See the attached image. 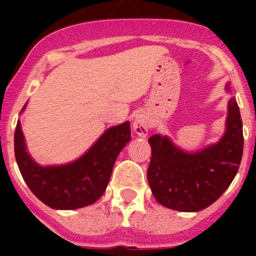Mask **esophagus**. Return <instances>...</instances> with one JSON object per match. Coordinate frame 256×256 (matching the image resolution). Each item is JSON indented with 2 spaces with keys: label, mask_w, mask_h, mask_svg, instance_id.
I'll use <instances>...</instances> for the list:
<instances>
[{
  "label": "esophagus",
  "mask_w": 256,
  "mask_h": 256,
  "mask_svg": "<svg viewBox=\"0 0 256 256\" xmlns=\"http://www.w3.org/2000/svg\"><path fill=\"white\" fill-rule=\"evenodd\" d=\"M148 130H150V120L148 116L144 112H140L138 115H136L134 122H133V130L138 136H148Z\"/></svg>",
  "instance_id": "obj_1"
}]
</instances>
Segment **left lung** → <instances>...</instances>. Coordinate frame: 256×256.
<instances>
[{
  "instance_id": "8db88e82",
  "label": "left lung",
  "mask_w": 256,
  "mask_h": 256,
  "mask_svg": "<svg viewBox=\"0 0 256 256\" xmlns=\"http://www.w3.org/2000/svg\"><path fill=\"white\" fill-rule=\"evenodd\" d=\"M226 91L230 92V83ZM151 160L148 180L154 198L162 206L178 212H200L230 187L242 159V120L234 97L228 101L226 130L216 144L187 152L169 137L148 138Z\"/></svg>"
}]
</instances>
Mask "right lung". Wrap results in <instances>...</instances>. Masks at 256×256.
<instances>
[{"label":"right lung","mask_w":256,"mask_h":256,"mask_svg":"<svg viewBox=\"0 0 256 256\" xmlns=\"http://www.w3.org/2000/svg\"><path fill=\"white\" fill-rule=\"evenodd\" d=\"M130 141V124L124 122L106 130L90 150L74 162L44 166L26 151L22 124L18 120L14 148L19 170L30 191L52 209L70 210L88 206L104 195L115 160Z\"/></svg>","instance_id":"add662e5"}]
</instances>
